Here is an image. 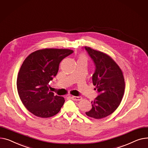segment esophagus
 Segmentation results:
<instances>
[{"label": "esophagus", "instance_id": "esophagus-1", "mask_svg": "<svg viewBox=\"0 0 148 148\" xmlns=\"http://www.w3.org/2000/svg\"><path fill=\"white\" fill-rule=\"evenodd\" d=\"M72 99L75 101H80L82 100V97L80 96H72Z\"/></svg>", "mask_w": 148, "mask_h": 148}]
</instances>
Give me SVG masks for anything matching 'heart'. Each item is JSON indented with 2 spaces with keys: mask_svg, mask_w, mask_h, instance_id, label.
<instances>
[{
  "mask_svg": "<svg viewBox=\"0 0 148 148\" xmlns=\"http://www.w3.org/2000/svg\"><path fill=\"white\" fill-rule=\"evenodd\" d=\"M79 59H85V60H86V56L85 54H82V55L80 56Z\"/></svg>",
  "mask_w": 148,
  "mask_h": 148,
  "instance_id": "b5f03b06",
  "label": "heart"
}]
</instances>
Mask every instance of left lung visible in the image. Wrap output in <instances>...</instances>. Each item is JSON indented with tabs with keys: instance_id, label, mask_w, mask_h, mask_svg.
<instances>
[{
	"instance_id": "left-lung-1",
	"label": "left lung",
	"mask_w": 148,
	"mask_h": 148,
	"mask_svg": "<svg viewBox=\"0 0 148 148\" xmlns=\"http://www.w3.org/2000/svg\"><path fill=\"white\" fill-rule=\"evenodd\" d=\"M85 49L94 63L95 70L92 83L99 95L92 101V109L86 115L97 119L112 114L119 106L125 90L123 73L119 66L109 56L90 47Z\"/></svg>"
}]
</instances>
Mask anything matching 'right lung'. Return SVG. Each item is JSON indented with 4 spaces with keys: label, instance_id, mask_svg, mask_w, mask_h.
<instances>
[{
    "label": "right lung",
    "instance_id": "right-lung-1",
    "mask_svg": "<svg viewBox=\"0 0 148 148\" xmlns=\"http://www.w3.org/2000/svg\"><path fill=\"white\" fill-rule=\"evenodd\" d=\"M73 53L68 49L45 48L33 52L24 60L16 87L24 106L33 115L46 118L60 112L65 100L49 91L48 85L57 74L62 60Z\"/></svg>",
    "mask_w": 148,
    "mask_h": 148
}]
</instances>
